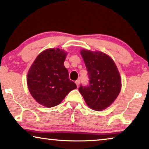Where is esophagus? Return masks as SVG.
I'll use <instances>...</instances> for the list:
<instances>
[{"label": "esophagus", "instance_id": "34e87169", "mask_svg": "<svg viewBox=\"0 0 149 149\" xmlns=\"http://www.w3.org/2000/svg\"><path fill=\"white\" fill-rule=\"evenodd\" d=\"M75 84H76V85H77V87H79V84H80V80H79V79H77V80L75 81Z\"/></svg>", "mask_w": 149, "mask_h": 149}]
</instances>
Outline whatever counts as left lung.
Returning <instances> with one entry per match:
<instances>
[{
    "mask_svg": "<svg viewBox=\"0 0 149 149\" xmlns=\"http://www.w3.org/2000/svg\"><path fill=\"white\" fill-rule=\"evenodd\" d=\"M80 53L87 68L89 84L81 85L79 91L90 108L102 111L114 102L120 92L119 71L114 60L104 52L82 49Z\"/></svg>",
    "mask_w": 149,
    "mask_h": 149,
    "instance_id": "1",
    "label": "left lung"
}]
</instances>
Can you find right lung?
<instances>
[{"instance_id":"add662e5","label":"right lung","mask_w":149,"mask_h":149,"mask_svg":"<svg viewBox=\"0 0 149 149\" xmlns=\"http://www.w3.org/2000/svg\"><path fill=\"white\" fill-rule=\"evenodd\" d=\"M67 53L60 49H48L41 52L27 73L30 93L39 104L50 108L58 105L68 93L77 88L69 79L64 62Z\"/></svg>"}]
</instances>
